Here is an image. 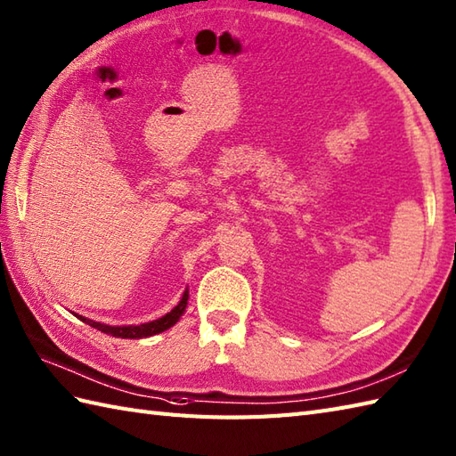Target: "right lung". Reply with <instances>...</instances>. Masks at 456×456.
<instances>
[{
	"instance_id": "obj_1",
	"label": "right lung",
	"mask_w": 456,
	"mask_h": 456,
	"mask_svg": "<svg viewBox=\"0 0 456 456\" xmlns=\"http://www.w3.org/2000/svg\"><path fill=\"white\" fill-rule=\"evenodd\" d=\"M186 305H188V289L183 293V299L178 301V305L175 306L171 313H167L165 316H161V319H157V321L143 322V324H137V326L135 324H130V326H109V324L94 322L91 319H85V316H81V314H76V316H77V319H81L83 322H87L89 326L97 328V330H101L104 334H110L114 338H130V340H135V338H147V336H155L159 332L168 330V328L175 326L180 321V316L184 314Z\"/></svg>"
}]
</instances>
